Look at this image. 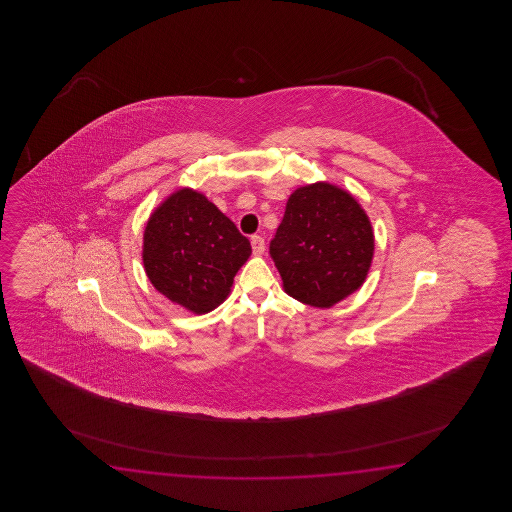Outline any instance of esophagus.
<instances>
[{
	"label": "esophagus",
	"instance_id": "esophagus-1",
	"mask_svg": "<svg viewBox=\"0 0 512 512\" xmlns=\"http://www.w3.org/2000/svg\"><path fill=\"white\" fill-rule=\"evenodd\" d=\"M251 245L252 252H254L256 256H260V254H263V251H265V241H263L261 236H252Z\"/></svg>",
	"mask_w": 512,
	"mask_h": 512
}]
</instances>
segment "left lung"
<instances>
[{
  "instance_id": "1",
  "label": "left lung",
  "mask_w": 512,
  "mask_h": 512,
  "mask_svg": "<svg viewBox=\"0 0 512 512\" xmlns=\"http://www.w3.org/2000/svg\"><path fill=\"white\" fill-rule=\"evenodd\" d=\"M373 251L366 210L348 190L324 181L294 190L271 241L283 291L318 309H329L362 287Z\"/></svg>"
}]
</instances>
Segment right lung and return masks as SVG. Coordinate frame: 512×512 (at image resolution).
I'll list each match as a JSON object with an SVG mask.
<instances>
[{
  "label": "right lung",
  "mask_w": 512,
  "mask_h": 512,
  "mask_svg": "<svg viewBox=\"0 0 512 512\" xmlns=\"http://www.w3.org/2000/svg\"><path fill=\"white\" fill-rule=\"evenodd\" d=\"M251 241L208 197L179 188L155 208L144 227L142 263L148 280L170 302L207 315L230 294Z\"/></svg>",
  "instance_id": "obj_1"
}]
</instances>
